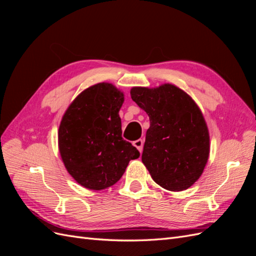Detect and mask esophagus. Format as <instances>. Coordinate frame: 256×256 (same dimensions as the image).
<instances>
[{
  "mask_svg": "<svg viewBox=\"0 0 256 256\" xmlns=\"http://www.w3.org/2000/svg\"><path fill=\"white\" fill-rule=\"evenodd\" d=\"M132 144H134V146L136 147V148L138 150V152H142V150H143V145H144V141L142 140V138H138V140L134 141Z\"/></svg>",
  "mask_w": 256,
  "mask_h": 256,
  "instance_id": "1",
  "label": "esophagus"
}]
</instances>
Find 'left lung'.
Listing matches in <instances>:
<instances>
[{"mask_svg":"<svg viewBox=\"0 0 256 256\" xmlns=\"http://www.w3.org/2000/svg\"><path fill=\"white\" fill-rule=\"evenodd\" d=\"M134 102L150 116L142 162L160 187L188 189L202 175L209 157V132L202 111L187 92L164 83L134 86Z\"/></svg>","mask_w":256,"mask_h":256,"instance_id":"left-lung-1","label":"left lung"}]
</instances>
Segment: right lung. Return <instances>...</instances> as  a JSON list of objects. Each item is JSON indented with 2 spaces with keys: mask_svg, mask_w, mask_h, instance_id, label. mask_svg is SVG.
I'll use <instances>...</instances> for the list:
<instances>
[{
  "mask_svg": "<svg viewBox=\"0 0 256 256\" xmlns=\"http://www.w3.org/2000/svg\"><path fill=\"white\" fill-rule=\"evenodd\" d=\"M124 92L112 83L84 90L69 104L58 128V150L67 172L82 187L102 190L118 182L140 152L122 138Z\"/></svg>",
  "mask_w": 256,
  "mask_h": 256,
  "instance_id": "1",
  "label": "right lung"
}]
</instances>
